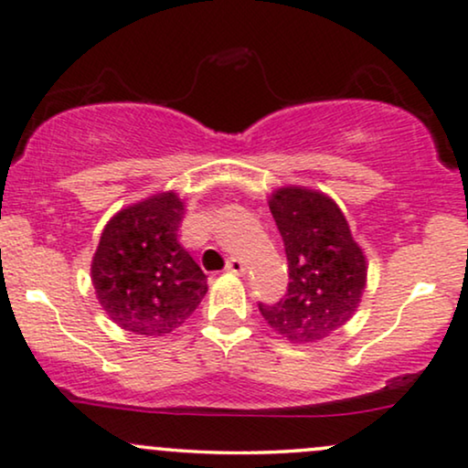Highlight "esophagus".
<instances>
[{
  "label": "esophagus",
  "instance_id": "esophagus-1",
  "mask_svg": "<svg viewBox=\"0 0 468 468\" xmlns=\"http://www.w3.org/2000/svg\"><path fill=\"white\" fill-rule=\"evenodd\" d=\"M244 270H246V265H244V261H241V259H238V257H233V259H230V261L227 263V271H230V274H244Z\"/></svg>",
  "mask_w": 468,
  "mask_h": 468
}]
</instances>
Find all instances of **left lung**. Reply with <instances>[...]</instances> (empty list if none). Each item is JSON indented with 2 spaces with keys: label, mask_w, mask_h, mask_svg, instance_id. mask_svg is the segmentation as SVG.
Here are the masks:
<instances>
[{
  "label": "left lung",
  "mask_w": 468,
  "mask_h": 468,
  "mask_svg": "<svg viewBox=\"0 0 468 468\" xmlns=\"http://www.w3.org/2000/svg\"><path fill=\"white\" fill-rule=\"evenodd\" d=\"M270 211L289 261V287L276 304H259L274 333L292 343H317L358 311L367 257L328 194L303 186L271 192Z\"/></svg>",
  "instance_id": "obj_1"
}]
</instances>
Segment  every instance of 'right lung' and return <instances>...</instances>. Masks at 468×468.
Returning <instances> with one entry per match:
<instances>
[{"instance_id": "obj_1", "label": "right lung", "mask_w": 468, "mask_h": 468, "mask_svg": "<svg viewBox=\"0 0 468 468\" xmlns=\"http://www.w3.org/2000/svg\"><path fill=\"white\" fill-rule=\"evenodd\" d=\"M186 205L157 192L116 211L94 250L90 278L99 304L116 326L165 336L197 311L207 276L181 246Z\"/></svg>"}]
</instances>
